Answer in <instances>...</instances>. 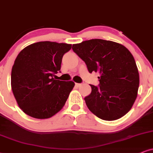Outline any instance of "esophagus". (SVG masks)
I'll return each instance as SVG.
<instances>
[{"mask_svg": "<svg viewBox=\"0 0 153 153\" xmlns=\"http://www.w3.org/2000/svg\"><path fill=\"white\" fill-rule=\"evenodd\" d=\"M81 85H82V83H75V87H77V88H79Z\"/></svg>", "mask_w": 153, "mask_h": 153, "instance_id": "esophagus-1", "label": "esophagus"}]
</instances>
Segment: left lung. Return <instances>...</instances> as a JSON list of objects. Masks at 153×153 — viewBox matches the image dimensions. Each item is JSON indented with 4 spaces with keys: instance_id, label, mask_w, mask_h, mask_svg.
<instances>
[{
    "instance_id": "8db88e82",
    "label": "left lung",
    "mask_w": 153,
    "mask_h": 153,
    "mask_svg": "<svg viewBox=\"0 0 153 153\" xmlns=\"http://www.w3.org/2000/svg\"><path fill=\"white\" fill-rule=\"evenodd\" d=\"M72 49L85 63L90 73H99V86L85 97L87 107L100 119H119L134 104L139 87V73L128 49L117 42L94 39L73 44Z\"/></svg>"
}]
</instances>
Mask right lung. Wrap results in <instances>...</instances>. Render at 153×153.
I'll return each mask as SVG.
<instances>
[{"label": "right lung", "mask_w": 153, "mask_h": 153, "mask_svg": "<svg viewBox=\"0 0 153 153\" xmlns=\"http://www.w3.org/2000/svg\"><path fill=\"white\" fill-rule=\"evenodd\" d=\"M71 44L39 42L23 49L11 72V88L19 107L35 119H49L65 105L75 83L56 80Z\"/></svg>", "instance_id": "right-lung-1"}]
</instances>
